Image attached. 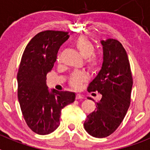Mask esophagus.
Wrapping results in <instances>:
<instances>
[{
  "label": "esophagus",
  "mask_w": 150,
  "mask_h": 150,
  "mask_svg": "<svg viewBox=\"0 0 150 150\" xmlns=\"http://www.w3.org/2000/svg\"><path fill=\"white\" fill-rule=\"evenodd\" d=\"M83 98H84V96L80 95V94H77V95H76V99H83Z\"/></svg>",
  "instance_id": "34e87169"
}]
</instances>
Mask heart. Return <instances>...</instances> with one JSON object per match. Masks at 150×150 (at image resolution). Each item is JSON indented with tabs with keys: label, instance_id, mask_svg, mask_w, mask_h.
I'll use <instances>...</instances> for the list:
<instances>
[{
	"label": "heart",
	"instance_id": "heart-1",
	"mask_svg": "<svg viewBox=\"0 0 150 150\" xmlns=\"http://www.w3.org/2000/svg\"><path fill=\"white\" fill-rule=\"evenodd\" d=\"M74 46L80 55L85 58L86 64L91 71H96L100 68L101 59L98 54L95 52V45L87 37L79 36L74 42ZM58 61H59V58H58ZM88 79V74L85 71H74L70 77V84L74 88H79L81 87L82 84Z\"/></svg>",
	"mask_w": 150,
	"mask_h": 150
}]
</instances>
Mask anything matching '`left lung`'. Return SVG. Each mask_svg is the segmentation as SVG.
Wrapping results in <instances>:
<instances>
[{
    "mask_svg": "<svg viewBox=\"0 0 150 150\" xmlns=\"http://www.w3.org/2000/svg\"><path fill=\"white\" fill-rule=\"evenodd\" d=\"M101 44L104 50L101 70L87 90L98 91L102 98L84 122L86 131L98 138L108 137L120 125L130 106L133 85L129 60L122 43L108 39L102 40Z\"/></svg>",
    "mask_w": 150,
    "mask_h": 150,
    "instance_id": "8db88e82",
    "label": "left lung"
}]
</instances>
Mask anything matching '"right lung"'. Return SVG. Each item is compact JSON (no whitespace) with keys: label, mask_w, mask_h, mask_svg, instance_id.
I'll list each match as a JSON object with an SVG mask.
<instances>
[{"label":"right lung","mask_w":150,"mask_h":150,"mask_svg":"<svg viewBox=\"0 0 150 150\" xmlns=\"http://www.w3.org/2000/svg\"><path fill=\"white\" fill-rule=\"evenodd\" d=\"M68 32L44 30L26 46L17 74L18 98L28 126L38 134L52 133L60 125L61 111L75 100L74 92L49 91L46 74L51 71Z\"/></svg>","instance_id":"add662e5"}]
</instances>
